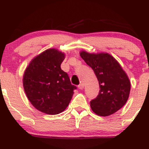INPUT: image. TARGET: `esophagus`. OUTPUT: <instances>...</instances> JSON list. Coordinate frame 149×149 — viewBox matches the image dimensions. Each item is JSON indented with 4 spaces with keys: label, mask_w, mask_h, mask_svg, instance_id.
<instances>
[{
    "label": "esophagus",
    "mask_w": 149,
    "mask_h": 149,
    "mask_svg": "<svg viewBox=\"0 0 149 149\" xmlns=\"http://www.w3.org/2000/svg\"><path fill=\"white\" fill-rule=\"evenodd\" d=\"M78 88L80 89V90H83V89L84 88V83H80V84L78 85Z\"/></svg>",
    "instance_id": "obj_1"
}]
</instances>
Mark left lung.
I'll return each instance as SVG.
<instances>
[{
  "mask_svg": "<svg viewBox=\"0 0 149 149\" xmlns=\"http://www.w3.org/2000/svg\"><path fill=\"white\" fill-rule=\"evenodd\" d=\"M92 68L100 84L97 97L90 102L92 110L100 116L114 113L125 104L130 92V81L118 61L108 53L80 52Z\"/></svg>",
  "mask_w": 149,
  "mask_h": 149,
  "instance_id": "obj_1",
  "label": "left lung"
}]
</instances>
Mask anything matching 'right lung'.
<instances>
[{
    "label": "right lung",
    "instance_id": "1",
    "mask_svg": "<svg viewBox=\"0 0 149 149\" xmlns=\"http://www.w3.org/2000/svg\"><path fill=\"white\" fill-rule=\"evenodd\" d=\"M64 53L46 49L31 61L23 76L27 98L36 109L49 115L63 112L69 106L76 87L61 69Z\"/></svg>",
    "mask_w": 149,
    "mask_h": 149
}]
</instances>
